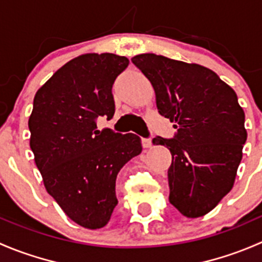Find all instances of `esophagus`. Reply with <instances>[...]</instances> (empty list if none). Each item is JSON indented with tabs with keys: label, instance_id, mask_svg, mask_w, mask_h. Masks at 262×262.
<instances>
[{
	"label": "esophagus",
	"instance_id": "34e87169",
	"mask_svg": "<svg viewBox=\"0 0 262 262\" xmlns=\"http://www.w3.org/2000/svg\"><path fill=\"white\" fill-rule=\"evenodd\" d=\"M142 146H143V148H146V149H148V148H152V141H150V139L143 138L142 139Z\"/></svg>",
	"mask_w": 262,
	"mask_h": 262
}]
</instances>
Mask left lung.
Segmentation results:
<instances>
[{"label":"left lung","mask_w":262,"mask_h":262,"mask_svg":"<svg viewBox=\"0 0 262 262\" xmlns=\"http://www.w3.org/2000/svg\"><path fill=\"white\" fill-rule=\"evenodd\" d=\"M132 62L152 84L160 114L175 123V138L152 141L172 156L168 200L187 218L205 215L233 187L247 139L236 92L196 63L153 53L136 55Z\"/></svg>","instance_id":"obj_1"}]
</instances>
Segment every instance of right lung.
<instances>
[{
    "instance_id": "obj_1",
    "label": "right lung",
    "mask_w": 262,
    "mask_h": 262,
    "mask_svg": "<svg viewBox=\"0 0 262 262\" xmlns=\"http://www.w3.org/2000/svg\"><path fill=\"white\" fill-rule=\"evenodd\" d=\"M129 59L86 53L60 67L34 97L30 148L48 194L78 226H106L118 204L115 182L126 162L141 155V138L96 130L97 116L113 118L112 89Z\"/></svg>"
}]
</instances>
